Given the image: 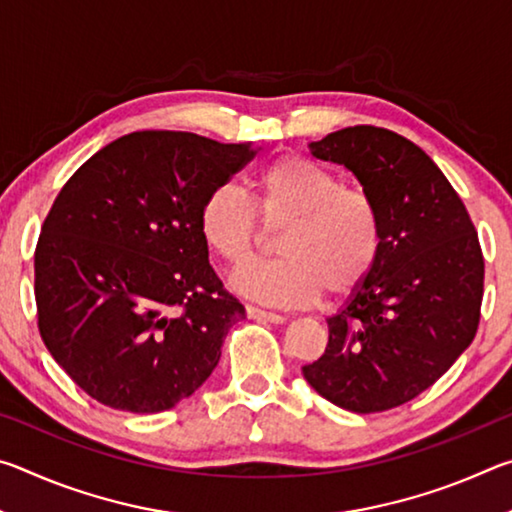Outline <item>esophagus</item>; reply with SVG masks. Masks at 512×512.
Segmentation results:
<instances>
[{"label":"esophagus","instance_id":"1","mask_svg":"<svg viewBox=\"0 0 512 512\" xmlns=\"http://www.w3.org/2000/svg\"><path fill=\"white\" fill-rule=\"evenodd\" d=\"M246 314H248V318H253V320H264V323H275V325H280V323H284V320H287V316L275 314V311L259 309V307H253V305L246 307Z\"/></svg>","mask_w":512,"mask_h":512}]
</instances>
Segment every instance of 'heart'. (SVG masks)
<instances>
[{"label": "heart", "mask_w": 512, "mask_h": 512, "mask_svg": "<svg viewBox=\"0 0 512 512\" xmlns=\"http://www.w3.org/2000/svg\"><path fill=\"white\" fill-rule=\"evenodd\" d=\"M280 228L282 257L246 264L232 275L239 293L275 307L311 305L325 289L332 296L354 291L377 266L384 246L377 203L361 189L345 187L339 173L300 155L275 160L259 173L255 205L239 189L221 185L198 212L203 244L232 266L262 248L266 230Z\"/></svg>", "instance_id": "obj_1"}]
</instances>
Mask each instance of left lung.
Segmentation results:
<instances>
[{
  "mask_svg": "<svg viewBox=\"0 0 512 512\" xmlns=\"http://www.w3.org/2000/svg\"><path fill=\"white\" fill-rule=\"evenodd\" d=\"M309 151L357 176L379 207L384 246L366 282L327 318L325 354L302 375L345 411L395 409L436 384L474 339L479 235L445 173L402 135L350 126Z\"/></svg>",
  "mask_w": 512,
  "mask_h": 512,
  "instance_id": "8db88e82",
  "label": "left lung"
}]
</instances>
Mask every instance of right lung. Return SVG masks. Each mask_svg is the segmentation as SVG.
Wrapping results in <instances>:
<instances>
[{"instance_id":"1","label":"right lung","mask_w":512,"mask_h":512,"mask_svg":"<svg viewBox=\"0 0 512 512\" xmlns=\"http://www.w3.org/2000/svg\"><path fill=\"white\" fill-rule=\"evenodd\" d=\"M255 153L140 131L103 146L60 189L36 246L38 329L97 402L160 413L212 375L246 309L210 266L198 212Z\"/></svg>"}]
</instances>
